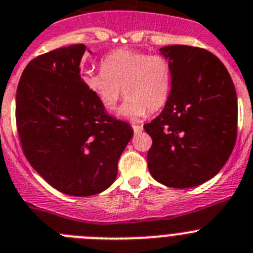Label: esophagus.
<instances>
[{"label":"esophagus","instance_id":"obj_1","mask_svg":"<svg viewBox=\"0 0 253 253\" xmlns=\"http://www.w3.org/2000/svg\"><path fill=\"white\" fill-rule=\"evenodd\" d=\"M132 128L135 133H140L142 131V126H140V125H132Z\"/></svg>","mask_w":253,"mask_h":253}]
</instances>
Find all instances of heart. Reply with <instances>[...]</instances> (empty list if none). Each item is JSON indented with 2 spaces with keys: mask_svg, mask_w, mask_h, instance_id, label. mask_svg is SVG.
I'll return each instance as SVG.
<instances>
[{
  "mask_svg": "<svg viewBox=\"0 0 253 253\" xmlns=\"http://www.w3.org/2000/svg\"><path fill=\"white\" fill-rule=\"evenodd\" d=\"M99 72L83 76L85 87L105 109H113L124 94L118 116L139 118L159 111L170 91V69L164 57L140 50L117 49L100 62Z\"/></svg>",
  "mask_w": 253,
  "mask_h": 253,
  "instance_id": "b5f03b06",
  "label": "heart"
}]
</instances>
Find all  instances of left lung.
Masks as SVG:
<instances>
[{
    "mask_svg": "<svg viewBox=\"0 0 253 253\" xmlns=\"http://www.w3.org/2000/svg\"><path fill=\"white\" fill-rule=\"evenodd\" d=\"M172 89L164 109L144 125L153 145L154 179L173 188L196 187L220 172L237 139L238 105L232 78L218 57L203 48H160Z\"/></svg>",
    "mask_w": 253,
    "mask_h": 253,
    "instance_id": "8db88e82",
    "label": "left lung"
}]
</instances>
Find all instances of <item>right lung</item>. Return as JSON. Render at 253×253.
I'll list each match as a JSON object with an SVG mask.
<instances>
[{"label":"right lung","instance_id":"1","mask_svg":"<svg viewBox=\"0 0 253 253\" xmlns=\"http://www.w3.org/2000/svg\"><path fill=\"white\" fill-rule=\"evenodd\" d=\"M84 44L30 61L16 91V126L26 159L60 192L85 197L117 178L132 127L105 113L80 76ZM90 52V50H89Z\"/></svg>","mask_w":253,"mask_h":253}]
</instances>
